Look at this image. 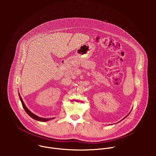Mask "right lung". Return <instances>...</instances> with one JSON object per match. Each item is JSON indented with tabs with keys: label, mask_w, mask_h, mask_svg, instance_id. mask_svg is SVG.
I'll list each match as a JSON object with an SVG mask.
<instances>
[{
	"label": "right lung",
	"mask_w": 156,
	"mask_h": 156,
	"mask_svg": "<svg viewBox=\"0 0 156 156\" xmlns=\"http://www.w3.org/2000/svg\"><path fill=\"white\" fill-rule=\"evenodd\" d=\"M19 97H20V101H21V104H22V106H23V108L25 109V110L26 111V112L31 117V118H33V119H34V120H37V121H40V122H47V121H49V120H51V119H52L53 118H49V119H46V118H42V117H38V116H37V115H34V114H33L31 111H30L29 110V109L25 106V104H24V102H23V100H22V99H21V96H20V94H19Z\"/></svg>",
	"instance_id": "1"
}]
</instances>
